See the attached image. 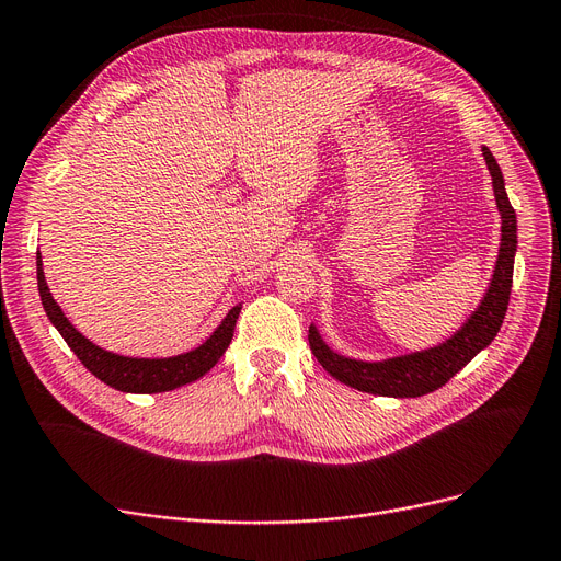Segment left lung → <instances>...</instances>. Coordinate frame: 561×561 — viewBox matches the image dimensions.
<instances>
[{"mask_svg":"<svg viewBox=\"0 0 561 561\" xmlns=\"http://www.w3.org/2000/svg\"><path fill=\"white\" fill-rule=\"evenodd\" d=\"M481 151L488 172L492 176V193H495V203L502 216L500 255L495 268H492V278L488 283L481 304L451 339H446L435 347L382 358V362H362V358H352L333 352L324 343L318 327L310 324V350L322 364V368L331 377L339 379V382L375 396L419 398L444 387L458 370H462L472 362L481 350H485L495 341L511 297L513 260L515 251H518V220H515V211L508 203L504 174L495 161V156L490 153L488 147H481Z\"/></svg>","mask_w":561,"mask_h":561,"instance_id":"obj_1","label":"left lung"}]
</instances>
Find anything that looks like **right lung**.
<instances>
[{
	"label": "right lung",
	"mask_w": 561,
	"mask_h": 561,
	"mask_svg": "<svg viewBox=\"0 0 561 561\" xmlns=\"http://www.w3.org/2000/svg\"><path fill=\"white\" fill-rule=\"evenodd\" d=\"M36 280L43 310H46L48 320L61 333L66 345L73 350V354L80 358L89 373L99 377L107 387L124 393H161L195 382V379L209 373L218 364V358L226 354L228 345L232 343L234 324L241 312V304L232 306L209 339L191 352L165 358L124 356L94 345L69 322V318L64 316L61 306L50 295L46 276H43L41 253H36Z\"/></svg>",
	"instance_id": "right-lung-1"
}]
</instances>
